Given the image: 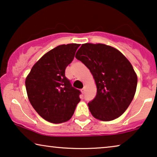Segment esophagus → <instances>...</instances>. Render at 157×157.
I'll use <instances>...</instances> for the list:
<instances>
[{
  "label": "esophagus",
  "mask_w": 157,
  "mask_h": 157,
  "mask_svg": "<svg viewBox=\"0 0 157 157\" xmlns=\"http://www.w3.org/2000/svg\"><path fill=\"white\" fill-rule=\"evenodd\" d=\"M81 92H82V94H85V87L82 88V89L81 90Z\"/></svg>",
  "instance_id": "obj_1"
}]
</instances>
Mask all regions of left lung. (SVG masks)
Listing matches in <instances>:
<instances>
[{"label": "left lung", "instance_id": "left-lung-1", "mask_svg": "<svg viewBox=\"0 0 157 157\" xmlns=\"http://www.w3.org/2000/svg\"><path fill=\"white\" fill-rule=\"evenodd\" d=\"M75 57L90 70L97 86L96 97L88 103L99 120H113L126 111L133 100L137 75L127 57L112 46L85 43Z\"/></svg>", "mask_w": 157, "mask_h": 157}]
</instances>
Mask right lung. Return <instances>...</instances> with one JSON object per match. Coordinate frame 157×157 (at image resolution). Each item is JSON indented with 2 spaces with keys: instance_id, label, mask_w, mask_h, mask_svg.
<instances>
[{
  "instance_id": "1",
  "label": "right lung",
  "mask_w": 157,
  "mask_h": 157,
  "mask_svg": "<svg viewBox=\"0 0 157 157\" xmlns=\"http://www.w3.org/2000/svg\"><path fill=\"white\" fill-rule=\"evenodd\" d=\"M79 45L71 43L57 46L44 55L26 77L28 100L37 114L48 122H67L80 101V92L72 87L65 75Z\"/></svg>"
}]
</instances>
